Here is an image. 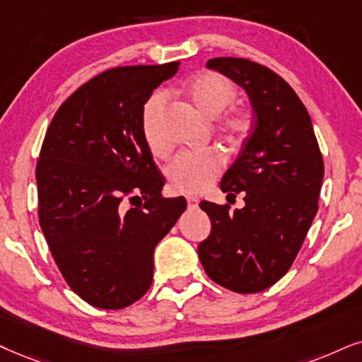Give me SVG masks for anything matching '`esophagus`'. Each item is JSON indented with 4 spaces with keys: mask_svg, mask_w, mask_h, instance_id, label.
<instances>
[{
    "mask_svg": "<svg viewBox=\"0 0 362 362\" xmlns=\"http://www.w3.org/2000/svg\"><path fill=\"white\" fill-rule=\"evenodd\" d=\"M187 205H189V209H195L199 205V199L197 197H187Z\"/></svg>",
    "mask_w": 362,
    "mask_h": 362,
    "instance_id": "esophagus-1",
    "label": "esophagus"
}]
</instances>
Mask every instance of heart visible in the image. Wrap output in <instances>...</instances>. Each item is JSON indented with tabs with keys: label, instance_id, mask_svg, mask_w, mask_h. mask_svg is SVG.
Here are the masks:
<instances>
[{
	"label": "heart",
	"instance_id": "obj_1",
	"mask_svg": "<svg viewBox=\"0 0 362 362\" xmlns=\"http://www.w3.org/2000/svg\"><path fill=\"white\" fill-rule=\"evenodd\" d=\"M187 95L200 113L215 118L226 110L235 97V88L232 81L215 71H202L195 75L187 83ZM167 95L157 91L150 97L141 110V134L147 141L150 152L157 157L167 155L168 144L163 132V115H165ZM249 128V118L244 113H232L223 118L222 130L227 136L237 139ZM223 158L217 150H204V152H184L177 155L167 168L168 185L178 194L199 195L214 184L221 175Z\"/></svg>",
	"mask_w": 362,
	"mask_h": 362
}]
</instances>
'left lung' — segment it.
<instances>
[{
	"label": "left lung",
	"mask_w": 362,
	"mask_h": 362,
	"mask_svg": "<svg viewBox=\"0 0 362 362\" xmlns=\"http://www.w3.org/2000/svg\"><path fill=\"white\" fill-rule=\"evenodd\" d=\"M207 68L245 91L254 120L221 182L228 195L242 192L245 204L230 212L200 202L212 230L199 259L218 286L254 294L274 286L300 250L319 209L322 155L308 110L277 73L244 58H212Z\"/></svg>",
	"instance_id": "8db88e82"
}]
</instances>
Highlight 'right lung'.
Returning a JSON list of instances; mask_svg holds the SVG:
<instances>
[{
    "label": "right lung",
    "instance_id": "add662e5",
    "mask_svg": "<svg viewBox=\"0 0 362 362\" xmlns=\"http://www.w3.org/2000/svg\"><path fill=\"white\" fill-rule=\"evenodd\" d=\"M178 65L100 73L63 102L41 145L40 227L68 286L95 308L123 309L148 291L155 247L187 207L162 197L141 134L145 102Z\"/></svg>",
    "mask_w": 362,
    "mask_h": 362
}]
</instances>
